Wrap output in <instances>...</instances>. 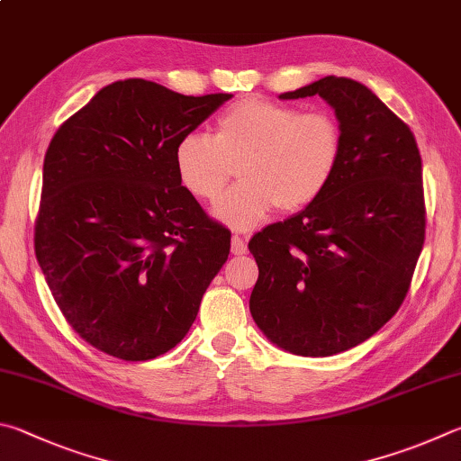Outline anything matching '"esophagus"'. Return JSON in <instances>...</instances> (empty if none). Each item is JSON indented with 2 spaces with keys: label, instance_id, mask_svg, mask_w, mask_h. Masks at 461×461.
<instances>
[{
  "label": "esophagus",
  "instance_id": "1",
  "mask_svg": "<svg viewBox=\"0 0 461 461\" xmlns=\"http://www.w3.org/2000/svg\"><path fill=\"white\" fill-rule=\"evenodd\" d=\"M248 252V246H246V240L241 236H233L231 238V254L233 256H244Z\"/></svg>",
  "mask_w": 461,
  "mask_h": 461
}]
</instances>
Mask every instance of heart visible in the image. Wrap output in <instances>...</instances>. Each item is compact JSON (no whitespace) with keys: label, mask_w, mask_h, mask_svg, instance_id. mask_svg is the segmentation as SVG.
<instances>
[{"label":"heart","mask_w":461,"mask_h":461,"mask_svg":"<svg viewBox=\"0 0 461 461\" xmlns=\"http://www.w3.org/2000/svg\"><path fill=\"white\" fill-rule=\"evenodd\" d=\"M340 155L342 132L330 114L249 98L217 119L213 137H183L175 171L187 194L213 202L240 167L241 183L213 205V215L248 231L276 207L298 212L314 203L330 185Z\"/></svg>","instance_id":"1"}]
</instances>
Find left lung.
Here are the masks:
<instances>
[{
  "instance_id": "left-lung-1",
  "label": "left lung",
  "mask_w": 461,
  "mask_h": 461,
  "mask_svg": "<svg viewBox=\"0 0 461 461\" xmlns=\"http://www.w3.org/2000/svg\"><path fill=\"white\" fill-rule=\"evenodd\" d=\"M314 95L337 114L339 169L314 203L249 240V312L276 347L330 357L403 303L425 240L423 171L413 132L361 82L326 77L280 98Z\"/></svg>"
}]
</instances>
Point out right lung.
<instances>
[{
    "label": "right lung",
    "instance_id": "obj_1",
    "mask_svg": "<svg viewBox=\"0 0 461 461\" xmlns=\"http://www.w3.org/2000/svg\"><path fill=\"white\" fill-rule=\"evenodd\" d=\"M231 95L119 80L72 114L44 158L36 258L66 321L122 361L179 345L230 254L175 171V147Z\"/></svg>",
    "mask_w": 461,
    "mask_h": 461
}]
</instances>
